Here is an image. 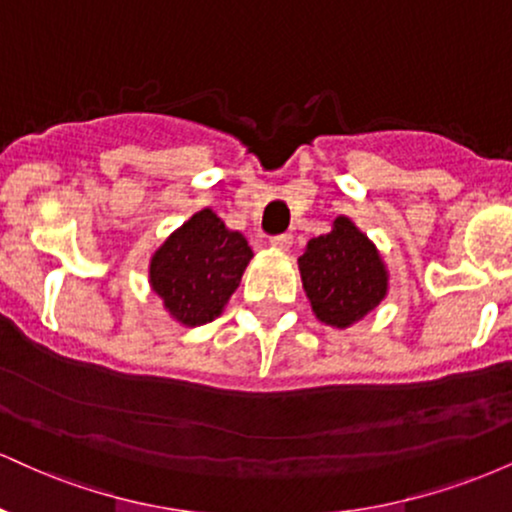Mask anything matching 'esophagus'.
Masks as SVG:
<instances>
[{"mask_svg":"<svg viewBox=\"0 0 512 512\" xmlns=\"http://www.w3.org/2000/svg\"><path fill=\"white\" fill-rule=\"evenodd\" d=\"M269 245H272L274 250H291V245H293V236L291 233H281V236H274L272 240H269Z\"/></svg>","mask_w":512,"mask_h":512,"instance_id":"1","label":"esophagus"}]
</instances>
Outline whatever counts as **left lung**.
Masks as SVG:
<instances>
[{"label":"left lung","instance_id":"left-lung-1","mask_svg":"<svg viewBox=\"0 0 512 512\" xmlns=\"http://www.w3.org/2000/svg\"><path fill=\"white\" fill-rule=\"evenodd\" d=\"M298 269L315 317L337 330L373 313L390 289L378 248L346 216L332 221L330 233L308 240Z\"/></svg>","mask_w":512,"mask_h":512}]
</instances>
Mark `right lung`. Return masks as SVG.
Returning <instances> with one entry per match:
<instances>
[{"instance_id": "1", "label": "right lung", "mask_w": 512, "mask_h": 512, "mask_svg": "<svg viewBox=\"0 0 512 512\" xmlns=\"http://www.w3.org/2000/svg\"><path fill=\"white\" fill-rule=\"evenodd\" d=\"M250 260L243 233L202 209L151 255L149 284L175 322L199 327L223 313Z\"/></svg>"}]
</instances>
